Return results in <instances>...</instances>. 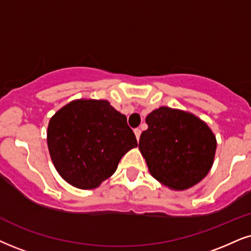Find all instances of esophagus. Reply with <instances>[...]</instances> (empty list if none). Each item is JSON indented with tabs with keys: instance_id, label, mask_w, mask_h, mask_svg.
I'll return each instance as SVG.
<instances>
[{
	"instance_id": "34e87169",
	"label": "esophagus",
	"mask_w": 251,
	"mask_h": 251,
	"mask_svg": "<svg viewBox=\"0 0 251 251\" xmlns=\"http://www.w3.org/2000/svg\"><path fill=\"white\" fill-rule=\"evenodd\" d=\"M134 132H135V136H136V138H137V141L140 140V136H141V129H138V128H136L135 130H134Z\"/></svg>"
}]
</instances>
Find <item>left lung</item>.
<instances>
[{
  "instance_id": "obj_1",
  "label": "left lung",
  "mask_w": 251,
  "mask_h": 251,
  "mask_svg": "<svg viewBox=\"0 0 251 251\" xmlns=\"http://www.w3.org/2000/svg\"><path fill=\"white\" fill-rule=\"evenodd\" d=\"M140 149L150 175L173 191H185L208 175L216 138L206 122L188 111L159 107L145 119Z\"/></svg>"
}]
</instances>
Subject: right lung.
Masks as SVG:
<instances>
[{
	"label": "right lung",
	"instance_id": "add662e5",
	"mask_svg": "<svg viewBox=\"0 0 251 251\" xmlns=\"http://www.w3.org/2000/svg\"><path fill=\"white\" fill-rule=\"evenodd\" d=\"M48 148L55 170L80 190L100 186L121 158L137 147L126 117L107 100L78 99L50 119Z\"/></svg>",
	"mask_w": 251,
	"mask_h": 251
}]
</instances>
